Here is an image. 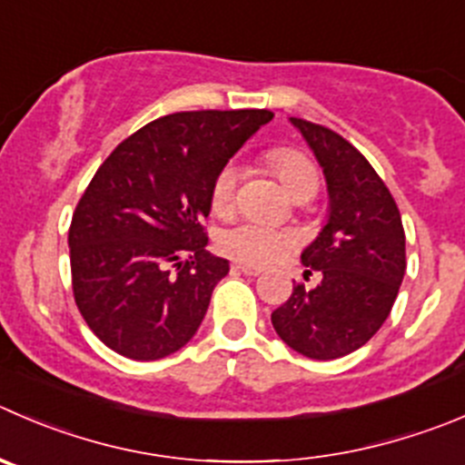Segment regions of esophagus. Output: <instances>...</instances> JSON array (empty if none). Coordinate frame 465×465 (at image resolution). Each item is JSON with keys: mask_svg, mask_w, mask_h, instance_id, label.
Masks as SVG:
<instances>
[{"mask_svg": "<svg viewBox=\"0 0 465 465\" xmlns=\"http://www.w3.org/2000/svg\"><path fill=\"white\" fill-rule=\"evenodd\" d=\"M233 270H238V272L242 274H250V277L261 274V268H256V265H247V263H233Z\"/></svg>", "mask_w": 465, "mask_h": 465, "instance_id": "esophagus-1", "label": "esophagus"}]
</instances>
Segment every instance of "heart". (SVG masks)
<instances>
[{
	"label": "heart",
	"instance_id": "heart-1",
	"mask_svg": "<svg viewBox=\"0 0 465 465\" xmlns=\"http://www.w3.org/2000/svg\"><path fill=\"white\" fill-rule=\"evenodd\" d=\"M268 161L283 186L295 200H309L318 193L320 174L313 161L295 150L268 152ZM241 170L236 163H224L215 173L211 183V206L218 215H227L233 209L238 191ZM300 242V236L292 229L272 227L259 220H242L233 227H227L218 236V247L229 259L247 265H270L282 261Z\"/></svg>",
	"mask_w": 465,
	"mask_h": 465
}]
</instances>
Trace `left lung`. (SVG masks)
<instances>
[{"instance_id": "obj_1", "label": "left lung", "mask_w": 465, "mask_h": 465, "mask_svg": "<svg viewBox=\"0 0 465 465\" xmlns=\"http://www.w3.org/2000/svg\"><path fill=\"white\" fill-rule=\"evenodd\" d=\"M322 165L329 223L302 252L306 274L322 282L272 311V327L288 347L318 361L366 345L389 318L407 270L402 215L366 156L322 124L291 118Z\"/></svg>"}]
</instances>
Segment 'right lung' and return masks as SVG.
Here are the masks:
<instances>
[{"label":"right lung","mask_w":465,"mask_h":465,"mask_svg":"<svg viewBox=\"0 0 465 465\" xmlns=\"http://www.w3.org/2000/svg\"><path fill=\"white\" fill-rule=\"evenodd\" d=\"M272 120L265 108L182 111L124 138L72 213V292L94 336L156 361L195 336L229 263L204 250L211 183Z\"/></svg>","instance_id":"right-lung-1"}]
</instances>
